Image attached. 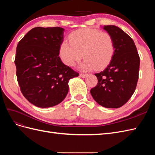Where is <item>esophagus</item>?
<instances>
[{"label": "esophagus", "mask_w": 155, "mask_h": 155, "mask_svg": "<svg viewBox=\"0 0 155 155\" xmlns=\"http://www.w3.org/2000/svg\"><path fill=\"white\" fill-rule=\"evenodd\" d=\"M80 76L82 78H85L87 76V74H80Z\"/></svg>", "instance_id": "1"}]
</instances>
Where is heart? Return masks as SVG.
<instances>
[{
    "instance_id": "b5f03b06",
    "label": "heart",
    "mask_w": 155,
    "mask_h": 155,
    "mask_svg": "<svg viewBox=\"0 0 155 155\" xmlns=\"http://www.w3.org/2000/svg\"><path fill=\"white\" fill-rule=\"evenodd\" d=\"M69 43L63 41L59 49L61 61L73 67L82 58L85 59L79 68L83 70H101L112 60L115 51L113 37L97 30L80 29L72 32Z\"/></svg>"
}]
</instances>
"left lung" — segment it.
<instances>
[{
  "instance_id": "obj_1",
  "label": "left lung",
  "mask_w": 155,
  "mask_h": 155,
  "mask_svg": "<svg viewBox=\"0 0 155 155\" xmlns=\"http://www.w3.org/2000/svg\"><path fill=\"white\" fill-rule=\"evenodd\" d=\"M102 28L113 37L115 51L106 68L95 74L98 83L91 94L102 107L116 109L125 104L135 91L140 58L133 40L124 31L114 25Z\"/></svg>"
}]
</instances>
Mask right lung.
Instances as JSON below:
<instances>
[{
    "mask_svg": "<svg viewBox=\"0 0 155 155\" xmlns=\"http://www.w3.org/2000/svg\"><path fill=\"white\" fill-rule=\"evenodd\" d=\"M64 31L60 27L34 28L17 45V81L23 96L36 107H51L62 102L69 80L79 76L59 56Z\"/></svg>",
    "mask_w": 155,
    "mask_h": 155,
    "instance_id": "obj_1",
    "label": "right lung"
}]
</instances>
